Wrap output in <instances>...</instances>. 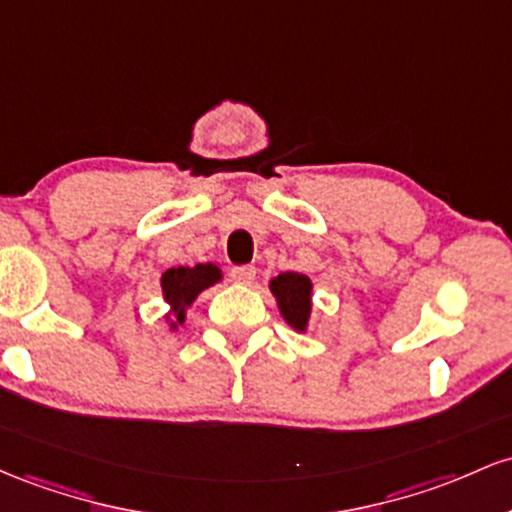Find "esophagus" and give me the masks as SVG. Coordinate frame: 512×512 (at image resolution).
Masks as SVG:
<instances>
[{
  "instance_id": "esophagus-1",
  "label": "esophagus",
  "mask_w": 512,
  "mask_h": 512,
  "mask_svg": "<svg viewBox=\"0 0 512 512\" xmlns=\"http://www.w3.org/2000/svg\"><path fill=\"white\" fill-rule=\"evenodd\" d=\"M229 275H232V280L237 285H251L256 278V268L254 266H234Z\"/></svg>"
}]
</instances>
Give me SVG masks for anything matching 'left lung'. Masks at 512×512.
Instances as JSON below:
<instances>
[{
  "mask_svg": "<svg viewBox=\"0 0 512 512\" xmlns=\"http://www.w3.org/2000/svg\"><path fill=\"white\" fill-rule=\"evenodd\" d=\"M312 287V280L307 275L292 271L275 275L268 283V290L278 302L280 317L290 329L300 333L309 329V319H312Z\"/></svg>",
  "mask_w": 512,
  "mask_h": 512,
  "instance_id": "8db88e82",
  "label": "left lung"
}]
</instances>
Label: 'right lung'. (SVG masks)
I'll return each mask as SVG.
<instances>
[{
	"mask_svg": "<svg viewBox=\"0 0 512 512\" xmlns=\"http://www.w3.org/2000/svg\"><path fill=\"white\" fill-rule=\"evenodd\" d=\"M222 283V268L215 263H195V266L169 268L162 273V297L169 304V312L164 314L171 331H179L186 324L188 307L198 300L200 292Z\"/></svg>",
	"mask_w": 512,
	"mask_h": 512,
	"instance_id": "obj_1",
	"label": "right lung"
}]
</instances>
